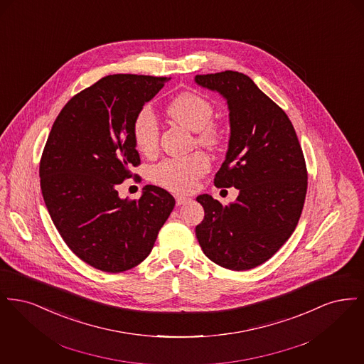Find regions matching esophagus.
I'll return each instance as SVG.
<instances>
[{"instance_id": "1", "label": "esophagus", "mask_w": 364, "mask_h": 364, "mask_svg": "<svg viewBox=\"0 0 364 364\" xmlns=\"http://www.w3.org/2000/svg\"><path fill=\"white\" fill-rule=\"evenodd\" d=\"M174 198H176V205L177 206H181V205H184V203H187L188 200H190V198L188 196H184V195H174Z\"/></svg>"}]
</instances>
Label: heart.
<instances>
[{
  "label": "heart",
  "mask_w": 364,
  "mask_h": 364,
  "mask_svg": "<svg viewBox=\"0 0 364 364\" xmlns=\"http://www.w3.org/2000/svg\"><path fill=\"white\" fill-rule=\"evenodd\" d=\"M168 116L178 125L198 132V141L208 147L220 144L223 135L220 128L213 124L214 107L206 98L195 92H181L166 107ZM132 135L136 149L144 156L156 153L159 140V128L156 116L149 107H143L132 124ZM208 169V156L195 153L184 158L166 159L151 171L156 184L177 192L193 190L198 178Z\"/></svg>",
  "instance_id": "b5f03b06"
}]
</instances>
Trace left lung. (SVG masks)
<instances>
[{
	"mask_svg": "<svg viewBox=\"0 0 364 364\" xmlns=\"http://www.w3.org/2000/svg\"><path fill=\"white\" fill-rule=\"evenodd\" d=\"M195 83L226 100L230 136L214 184L239 190L229 206L199 195L205 218L195 233L214 263L237 272L254 269L277 252L299 223L307 192L304 156L285 112L247 75H196Z\"/></svg>",
	"mask_w": 364,
	"mask_h": 364,
	"instance_id": "8db88e82",
	"label": "left lung"
}]
</instances>
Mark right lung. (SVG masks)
<instances>
[{
  "instance_id": "right-lung-1",
  "label": "right lung",
  "mask_w": 364,
  "mask_h": 364,
  "mask_svg": "<svg viewBox=\"0 0 364 364\" xmlns=\"http://www.w3.org/2000/svg\"><path fill=\"white\" fill-rule=\"evenodd\" d=\"M169 79L105 76L70 98L53 124L39 165L43 200L72 252L98 270L138 266L173 210V196L156 186L138 200L117 191L140 164L134 120Z\"/></svg>"
}]
</instances>
